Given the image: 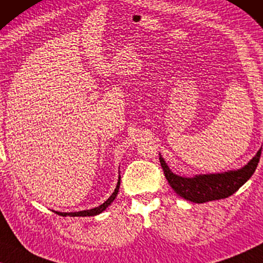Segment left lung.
Here are the masks:
<instances>
[{
    "instance_id": "8db88e82",
    "label": "left lung",
    "mask_w": 263,
    "mask_h": 263,
    "mask_svg": "<svg viewBox=\"0 0 263 263\" xmlns=\"http://www.w3.org/2000/svg\"><path fill=\"white\" fill-rule=\"evenodd\" d=\"M261 150L262 147L244 167L239 169L214 174H198L191 177L173 173L161 154L160 162L165 179L177 195L195 204H202L228 198L238 191L254 174L260 161Z\"/></svg>"
}]
</instances>
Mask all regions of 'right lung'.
I'll return each mask as SVG.
<instances>
[{
    "label": "right lung",
    "instance_id": "1",
    "mask_svg": "<svg viewBox=\"0 0 263 263\" xmlns=\"http://www.w3.org/2000/svg\"><path fill=\"white\" fill-rule=\"evenodd\" d=\"M119 187H120V176H119V180H118V183H117V187L114 192L112 193V195L107 199V200L103 202L98 207H94V209H90V210H83V211H79V212H59V211H53V212H56L57 214H61L63 217H91V216H96V214H100L102 213L103 211H105L107 207H108L112 202L114 201V199L117 198L118 195V192H119Z\"/></svg>",
    "mask_w": 263,
    "mask_h": 263
}]
</instances>
